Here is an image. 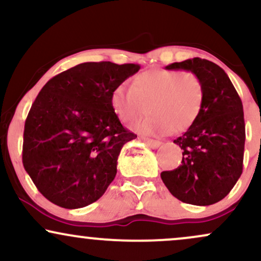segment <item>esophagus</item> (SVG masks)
Wrapping results in <instances>:
<instances>
[{"mask_svg": "<svg viewBox=\"0 0 261 261\" xmlns=\"http://www.w3.org/2000/svg\"><path fill=\"white\" fill-rule=\"evenodd\" d=\"M141 140H142L145 143H147L149 147L152 148H157L161 146V141L158 140H152V139H148V137H141Z\"/></svg>", "mask_w": 261, "mask_h": 261, "instance_id": "1", "label": "esophagus"}]
</instances>
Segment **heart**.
Here are the masks:
<instances>
[{
    "instance_id": "heart-1",
    "label": "heart",
    "mask_w": 261,
    "mask_h": 261,
    "mask_svg": "<svg viewBox=\"0 0 261 261\" xmlns=\"http://www.w3.org/2000/svg\"><path fill=\"white\" fill-rule=\"evenodd\" d=\"M205 88L201 79L191 71L151 70L139 73L131 89L116 87L112 107L124 122L134 121L148 110L151 115L133 125L146 135L182 133L195 124L202 110Z\"/></svg>"
}]
</instances>
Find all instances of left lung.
<instances>
[{
  "mask_svg": "<svg viewBox=\"0 0 261 261\" xmlns=\"http://www.w3.org/2000/svg\"><path fill=\"white\" fill-rule=\"evenodd\" d=\"M200 77L205 99L199 118L174 143L182 149L178 168L161 173L164 185L182 202L216 203L228 195L243 172V104L229 77L208 60L194 58L166 66Z\"/></svg>",
  "mask_w": 261,
  "mask_h": 261,
  "instance_id": "1",
  "label": "left lung"
}]
</instances>
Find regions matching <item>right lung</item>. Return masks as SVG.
Masks as SVG:
<instances>
[{
    "mask_svg": "<svg viewBox=\"0 0 261 261\" xmlns=\"http://www.w3.org/2000/svg\"><path fill=\"white\" fill-rule=\"evenodd\" d=\"M139 70L135 64L85 62L39 92L24 125L23 166L49 201L80 208L106 193L122 146L137 137L122 126L110 98Z\"/></svg>",
    "mask_w": 261,
    "mask_h": 261,
    "instance_id": "obj_1",
    "label": "right lung"
}]
</instances>
